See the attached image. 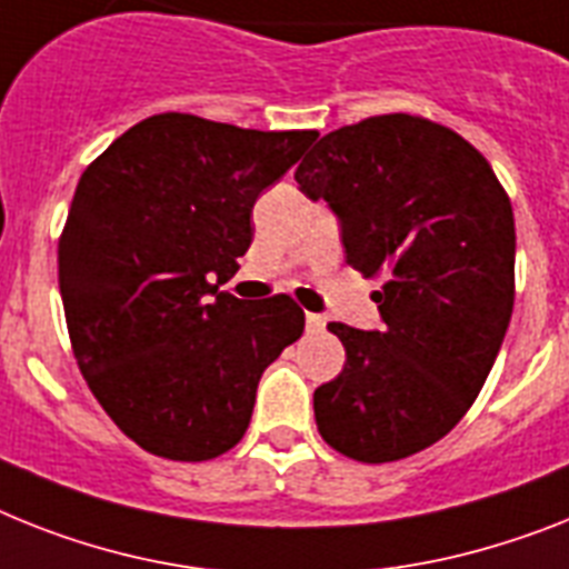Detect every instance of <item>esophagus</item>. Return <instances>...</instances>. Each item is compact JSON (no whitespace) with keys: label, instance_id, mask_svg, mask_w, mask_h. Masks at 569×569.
I'll list each match as a JSON object with an SVG mask.
<instances>
[{"label":"esophagus","instance_id":"obj_1","mask_svg":"<svg viewBox=\"0 0 569 569\" xmlns=\"http://www.w3.org/2000/svg\"><path fill=\"white\" fill-rule=\"evenodd\" d=\"M305 322H308V331H322L326 328V317H319V313H308Z\"/></svg>","mask_w":569,"mask_h":569}]
</instances>
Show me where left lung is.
Returning <instances> with one entry per match:
<instances>
[{
    "label": "left lung",
    "mask_w": 569,
    "mask_h": 569,
    "mask_svg": "<svg viewBox=\"0 0 569 569\" xmlns=\"http://www.w3.org/2000/svg\"><path fill=\"white\" fill-rule=\"evenodd\" d=\"M299 191L337 214L346 261L383 276L375 331L331 322L346 366L313 392L319 436L358 462L430 448L480 396L515 305V214L480 150L392 112L322 136Z\"/></svg>",
    "instance_id": "left-lung-1"
}]
</instances>
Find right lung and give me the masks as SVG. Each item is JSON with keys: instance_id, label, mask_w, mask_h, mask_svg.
I'll return each mask as SVG.
<instances>
[{"instance_id": "1", "label": "right lung", "mask_w": 569, "mask_h": 569, "mask_svg": "<svg viewBox=\"0 0 569 569\" xmlns=\"http://www.w3.org/2000/svg\"><path fill=\"white\" fill-rule=\"evenodd\" d=\"M317 136L162 112L83 171L58 243L66 326L92 396L148 453L234 448L264 369L302 337L290 296L243 302L220 284L250 250L258 194Z\"/></svg>"}]
</instances>
